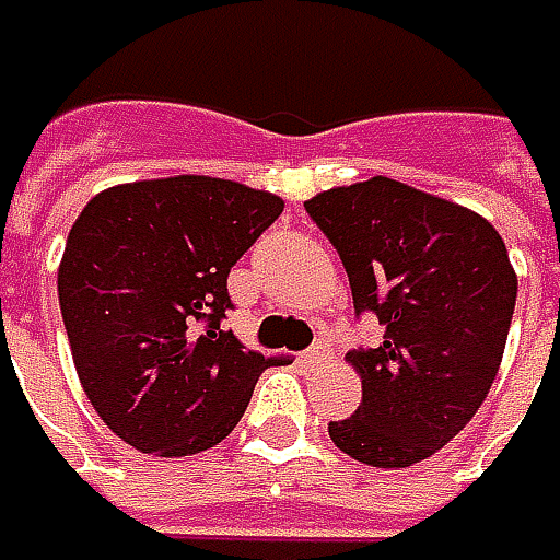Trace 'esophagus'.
<instances>
[{
  "instance_id": "esophagus-1",
  "label": "esophagus",
  "mask_w": 560,
  "mask_h": 560,
  "mask_svg": "<svg viewBox=\"0 0 560 560\" xmlns=\"http://www.w3.org/2000/svg\"><path fill=\"white\" fill-rule=\"evenodd\" d=\"M327 355H330V340H327V337L322 334V340H318L312 350L305 352V355H302V362H308V365H318V362H327Z\"/></svg>"
}]
</instances>
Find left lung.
Instances as JSON below:
<instances>
[{"mask_svg":"<svg viewBox=\"0 0 560 560\" xmlns=\"http://www.w3.org/2000/svg\"><path fill=\"white\" fill-rule=\"evenodd\" d=\"M347 267L355 315L384 324L347 359L359 409L327 425L352 460L400 469L432 457L489 397L517 302V273L486 217L375 176L305 201Z\"/></svg>","mask_w":560,"mask_h":560,"instance_id":"1","label":"left lung"}]
</instances>
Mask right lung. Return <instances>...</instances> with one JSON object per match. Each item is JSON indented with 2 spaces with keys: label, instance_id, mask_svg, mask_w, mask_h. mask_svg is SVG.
Here are the masks:
<instances>
[{
  "label": "right lung",
  "instance_id": "obj_1",
  "mask_svg": "<svg viewBox=\"0 0 560 560\" xmlns=\"http://www.w3.org/2000/svg\"><path fill=\"white\" fill-rule=\"evenodd\" d=\"M283 213L210 176L116 185L88 201L59 265L71 359L97 416L141 454L188 457L233 432L265 369L220 322L226 277Z\"/></svg>",
  "mask_w": 560,
  "mask_h": 560
}]
</instances>
